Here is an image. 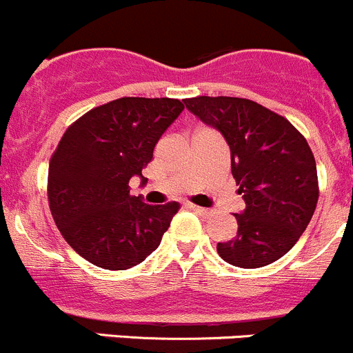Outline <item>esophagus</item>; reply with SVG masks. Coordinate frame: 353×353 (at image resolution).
<instances>
[{"label": "esophagus", "mask_w": 353, "mask_h": 353, "mask_svg": "<svg viewBox=\"0 0 353 353\" xmlns=\"http://www.w3.org/2000/svg\"><path fill=\"white\" fill-rule=\"evenodd\" d=\"M189 208H190V210L194 211V213L201 214V216H206V214L210 213V210H208V208H203V206H196V204H189Z\"/></svg>", "instance_id": "1"}]
</instances>
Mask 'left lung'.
I'll list each match as a JSON object with an SVG mask.
<instances>
[{
	"label": "left lung",
	"mask_w": 353,
	"mask_h": 353,
	"mask_svg": "<svg viewBox=\"0 0 353 353\" xmlns=\"http://www.w3.org/2000/svg\"><path fill=\"white\" fill-rule=\"evenodd\" d=\"M187 109L216 128L230 147L232 176L246 208L237 236L218 243L227 263L260 268L296 244L319 199L317 166L305 137L281 114L239 97H194Z\"/></svg>",
	"instance_id": "8db88e82"
}]
</instances>
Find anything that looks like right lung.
<instances>
[{
    "mask_svg": "<svg viewBox=\"0 0 353 353\" xmlns=\"http://www.w3.org/2000/svg\"><path fill=\"white\" fill-rule=\"evenodd\" d=\"M183 110L179 99L123 97L74 121L52 154L48 204L60 234L79 256L105 270L142 263L180 210L130 194L132 176Z\"/></svg>",
    "mask_w": 353,
    "mask_h": 353,
    "instance_id": "add662e5",
    "label": "right lung"
}]
</instances>
